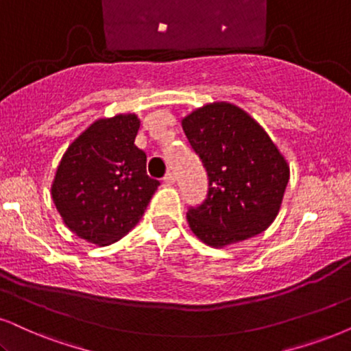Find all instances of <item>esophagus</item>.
<instances>
[{
	"mask_svg": "<svg viewBox=\"0 0 351 351\" xmlns=\"http://www.w3.org/2000/svg\"><path fill=\"white\" fill-rule=\"evenodd\" d=\"M175 180H176V178H175V173H171V171H168L167 175L163 176V181H165V184H168V186L175 183Z\"/></svg>",
	"mask_w": 351,
	"mask_h": 351,
	"instance_id": "1",
	"label": "esophagus"
}]
</instances>
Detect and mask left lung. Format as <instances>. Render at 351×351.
<instances>
[{"mask_svg":"<svg viewBox=\"0 0 351 351\" xmlns=\"http://www.w3.org/2000/svg\"><path fill=\"white\" fill-rule=\"evenodd\" d=\"M191 147L207 171V196L188 223L208 246L263 233L280 208L290 168L267 132L232 104H210L183 119Z\"/></svg>","mask_w":351,"mask_h":351,"instance_id":"left-lung-1","label":"left lung"}]
</instances>
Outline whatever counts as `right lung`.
I'll use <instances>...</instances> for the list:
<instances>
[{
    "instance_id": "obj_1",
    "label": "right lung",
    "mask_w": 351,
    "mask_h": 351,
    "mask_svg": "<svg viewBox=\"0 0 351 351\" xmlns=\"http://www.w3.org/2000/svg\"><path fill=\"white\" fill-rule=\"evenodd\" d=\"M136 114L101 118L69 145L51 186L53 202L71 232L99 246L136 227L158 180L145 170L147 155L134 144Z\"/></svg>"
}]
</instances>
